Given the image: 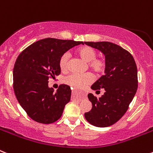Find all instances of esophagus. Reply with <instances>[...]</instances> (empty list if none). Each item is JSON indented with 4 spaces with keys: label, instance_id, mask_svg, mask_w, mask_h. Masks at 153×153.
I'll return each instance as SVG.
<instances>
[{
    "label": "esophagus",
    "instance_id": "obj_1",
    "mask_svg": "<svg viewBox=\"0 0 153 153\" xmlns=\"http://www.w3.org/2000/svg\"><path fill=\"white\" fill-rule=\"evenodd\" d=\"M75 92V90H72V93H74ZM79 97H80V98H84V97H86V94L84 93H79Z\"/></svg>",
    "mask_w": 153,
    "mask_h": 153
}]
</instances>
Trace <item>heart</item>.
Returning a JSON list of instances; mask_svg holds the SVG:
<instances>
[{
	"instance_id": "1",
	"label": "heart",
	"mask_w": 153,
	"mask_h": 153,
	"mask_svg": "<svg viewBox=\"0 0 153 153\" xmlns=\"http://www.w3.org/2000/svg\"><path fill=\"white\" fill-rule=\"evenodd\" d=\"M77 54L83 60L88 62V67L97 75H101L105 72L106 68V62L102 58H97V53L95 49L89 46H84L77 50ZM70 53H64L59 60V67L61 71L65 72L68 69ZM93 76L90 74H73L67 76L63 79L66 84L76 89H82L87 85L93 83Z\"/></svg>"
}]
</instances>
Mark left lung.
<instances>
[{"label": "left lung", "instance_id": "left-lung-1", "mask_svg": "<svg viewBox=\"0 0 153 153\" xmlns=\"http://www.w3.org/2000/svg\"><path fill=\"white\" fill-rule=\"evenodd\" d=\"M105 55V74L92 85L93 90L104 89L100 98L89 93L92 109L85 113L86 120L97 127L113 125L127 111L138 88L137 67L129 51L110 42H84Z\"/></svg>", "mask_w": 153, "mask_h": 153}]
</instances>
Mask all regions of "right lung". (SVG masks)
<instances>
[{"instance_id": "right-lung-1", "label": "right lung", "mask_w": 153, "mask_h": 153, "mask_svg": "<svg viewBox=\"0 0 153 153\" xmlns=\"http://www.w3.org/2000/svg\"><path fill=\"white\" fill-rule=\"evenodd\" d=\"M83 41L45 38L22 51L13 71L14 93L27 114L40 123L50 124L61 117L71 90L62 84L56 92L49 88L48 79L60 74L59 60L70 48Z\"/></svg>"}]
</instances>
